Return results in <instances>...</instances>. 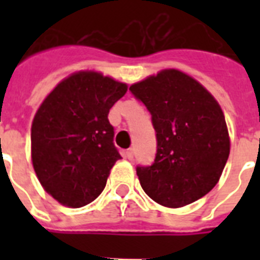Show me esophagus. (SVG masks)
I'll use <instances>...</instances> for the list:
<instances>
[{"mask_svg": "<svg viewBox=\"0 0 260 260\" xmlns=\"http://www.w3.org/2000/svg\"><path fill=\"white\" fill-rule=\"evenodd\" d=\"M124 156H125L126 159H129V160H132V159H134V150H132V148H129V150H126L125 152H124Z\"/></svg>", "mask_w": 260, "mask_h": 260, "instance_id": "esophagus-1", "label": "esophagus"}]
</instances>
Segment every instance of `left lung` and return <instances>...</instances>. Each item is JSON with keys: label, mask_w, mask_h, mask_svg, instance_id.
<instances>
[{"label": "left lung", "mask_w": 260, "mask_h": 260, "mask_svg": "<svg viewBox=\"0 0 260 260\" xmlns=\"http://www.w3.org/2000/svg\"><path fill=\"white\" fill-rule=\"evenodd\" d=\"M129 90L150 110L156 131L154 163L136 169L147 196L166 208H181L209 193L231 150L225 117L216 98L177 69L150 75Z\"/></svg>", "instance_id": "8db88e82"}]
</instances>
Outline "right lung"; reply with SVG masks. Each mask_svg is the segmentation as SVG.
Listing matches in <instances>:
<instances>
[{
	"mask_svg": "<svg viewBox=\"0 0 260 260\" xmlns=\"http://www.w3.org/2000/svg\"><path fill=\"white\" fill-rule=\"evenodd\" d=\"M128 85L94 70L62 79L35 113L30 156L43 189L69 208L102 193L110 169L121 159L108 120Z\"/></svg>",
	"mask_w": 260,
	"mask_h": 260,
	"instance_id": "add662e5",
	"label": "right lung"
}]
</instances>
